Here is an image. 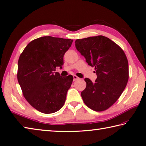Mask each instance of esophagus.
<instances>
[{
    "label": "esophagus",
    "instance_id": "obj_1",
    "mask_svg": "<svg viewBox=\"0 0 146 146\" xmlns=\"http://www.w3.org/2000/svg\"><path fill=\"white\" fill-rule=\"evenodd\" d=\"M78 79H79V78L77 76H76V75H73V80H74V81L77 80H78Z\"/></svg>",
    "mask_w": 146,
    "mask_h": 146
}]
</instances>
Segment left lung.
Masks as SVG:
<instances>
[{
    "label": "left lung",
    "mask_w": 146,
    "mask_h": 146,
    "mask_svg": "<svg viewBox=\"0 0 146 146\" xmlns=\"http://www.w3.org/2000/svg\"><path fill=\"white\" fill-rule=\"evenodd\" d=\"M75 46L86 58L89 66L94 67L97 78L94 82L86 78V87L81 92L87 107L97 112L110 107L128 83V62L121 48L103 36L76 39Z\"/></svg>",
    "instance_id": "obj_1"
}]
</instances>
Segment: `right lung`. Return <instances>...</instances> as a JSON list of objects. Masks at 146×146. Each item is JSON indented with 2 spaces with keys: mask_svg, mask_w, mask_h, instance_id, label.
<instances>
[{
  "mask_svg": "<svg viewBox=\"0 0 146 146\" xmlns=\"http://www.w3.org/2000/svg\"><path fill=\"white\" fill-rule=\"evenodd\" d=\"M73 39L44 36L34 39L18 59L17 78L23 96L32 107L44 113L57 112L64 105L72 75L55 72L64 64L63 57Z\"/></svg>",
  "mask_w": 146,
  "mask_h": 146,
  "instance_id": "add662e5",
  "label": "right lung"
}]
</instances>
